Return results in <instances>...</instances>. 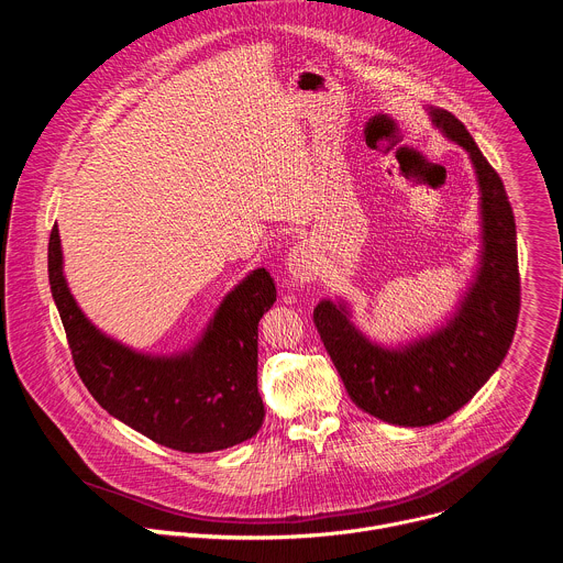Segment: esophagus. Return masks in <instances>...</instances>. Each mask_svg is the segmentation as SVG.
<instances>
[{
    "instance_id": "34e87169",
    "label": "esophagus",
    "mask_w": 563,
    "mask_h": 563,
    "mask_svg": "<svg viewBox=\"0 0 563 563\" xmlns=\"http://www.w3.org/2000/svg\"><path fill=\"white\" fill-rule=\"evenodd\" d=\"M285 267H287V274H289L291 283H296V285H309V283L316 278V274H318V258H316V252L311 250V245L300 243V245L291 247Z\"/></svg>"
}]
</instances>
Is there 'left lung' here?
I'll list each match as a JSON object with an SVG mask.
<instances>
[{"label":"left lung","instance_id":"obj_1","mask_svg":"<svg viewBox=\"0 0 563 563\" xmlns=\"http://www.w3.org/2000/svg\"><path fill=\"white\" fill-rule=\"evenodd\" d=\"M432 124L463 146L478 185L481 258L454 313L434 332L385 347L354 323L345 300H320L313 323L354 404L391 426H434L461 410L506 358L519 318L517 229L499 174L450 111Z\"/></svg>","mask_w":563,"mask_h":563}]
</instances>
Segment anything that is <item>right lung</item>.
<instances>
[{
    "instance_id": "1",
    "label": "right lung",
    "mask_w": 563,
    "mask_h": 563,
    "mask_svg": "<svg viewBox=\"0 0 563 563\" xmlns=\"http://www.w3.org/2000/svg\"><path fill=\"white\" fill-rule=\"evenodd\" d=\"M48 280L75 369L111 417L191 454L238 445L261 430L258 323L276 300L265 267L240 280L200 339L172 356L135 352L91 323L66 285L57 224L48 240Z\"/></svg>"
}]
</instances>
